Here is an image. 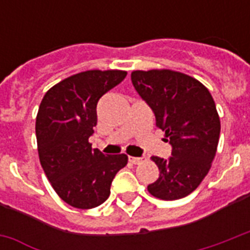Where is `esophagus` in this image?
I'll list each match as a JSON object with an SVG mask.
<instances>
[{"label":"esophagus","instance_id":"esophagus-1","mask_svg":"<svg viewBox=\"0 0 250 250\" xmlns=\"http://www.w3.org/2000/svg\"><path fill=\"white\" fill-rule=\"evenodd\" d=\"M129 162H132L133 165H140L146 161V157H128Z\"/></svg>","mask_w":250,"mask_h":250}]
</instances>
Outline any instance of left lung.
I'll use <instances>...</instances> for the list:
<instances>
[{"label": "left lung", "mask_w": 250, "mask_h": 250, "mask_svg": "<svg viewBox=\"0 0 250 250\" xmlns=\"http://www.w3.org/2000/svg\"><path fill=\"white\" fill-rule=\"evenodd\" d=\"M131 80L172 148L168 160L152 157L160 178L149 184V193L167 201L186 197L208 175L217 153L221 121L215 102L204 84L182 72L139 70Z\"/></svg>", "instance_id": "8db88e82"}]
</instances>
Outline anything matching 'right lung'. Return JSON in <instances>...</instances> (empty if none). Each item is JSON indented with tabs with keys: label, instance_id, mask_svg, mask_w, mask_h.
<instances>
[{
	"label": "right lung",
	"instance_id": "add662e5",
	"mask_svg": "<svg viewBox=\"0 0 250 250\" xmlns=\"http://www.w3.org/2000/svg\"><path fill=\"white\" fill-rule=\"evenodd\" d=\"M121 70H89L62 80L45 93L36 117L40 164L57 194L78 209H92L110 196L125 154L92 149L98 100L125 79Z\"/></svg>",
	"mask_w": 250,
	"mask_h": 250
}]
</instances>
